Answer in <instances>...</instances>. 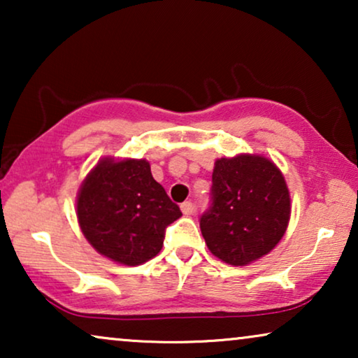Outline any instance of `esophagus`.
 I'll list each match as a JSON object with an SVG mask.
<instances>
[{
  "label": "esophagus",
  "instance_id": "1",
  "mask_svg": "<svg viewBox=\"0 0 358 358\" xmlns=\"http://www.w3.org/2000/svg\"><path fill=\"white\" fill-rule=\"evenodd\" d=\"M180 210H182V213L185 217H189V215L194 213V203L192 202H184L180 205Z\"/></svg>",
  "mask_w": 358,
  "mask_h": 358
}]
</instances>
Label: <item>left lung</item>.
<instances>
[{
  "instance_id": "1",
  "label": "left lung",
  "mask_w": 358,
  "mask_h": 358,
  "mask_svg": "<svg viewBox=\"0 0 358 358\" xmlns=\"http://www.w3.org/2000/svg\"><path fill=\"white\" fill-rule=\"evenodd\" d=\"M212 207L200 218L210 252L229 266H248L280 243L290 222V190L277 164L241 153L215 161Z\"/></svg>"
}]
</instances>
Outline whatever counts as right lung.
<instances>
[{"instance_id":"add662e5","label":"right lung","mask_w":358,"mask_h":358,"mask_svg":"<svg viewBox=\"0 0 358 358\" xmlns=\"http://www.w3.org/2000/svg\"><path fill=\"white\" fill-rule=\"evenodd\" d=\"M180 215L146 159L101 158L78 190L83 234L101 256L122 266H140L158 256L166 227Z\"/></svg>"}]
</instances>
